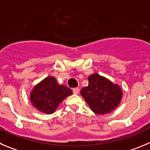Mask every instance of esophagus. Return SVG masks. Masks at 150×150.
<instances>
[{"mask_svg":"<svg viewBox=\"0 0 150 150\" xmlns=\"http://www.w3.org/2000/svg\"><path fill=\"white\" fill-rule=\"evenodd\" d=\"M79 92H80L79 88H75V89H73V93L75 95H78V93H79Z\"/></svg>","mask_w":150,"mask_h":150,"instance_id":"34e87169","label":"esophagus"}]
</instances>
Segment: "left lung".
I'll return each mask as SVG.
<instances>
[{
    "mask_svg": "<svg viewBox=\"0 0 150 150\" xmlns=\"http://www.w3.org/2000/svg\"><path fill=\"white\" fill-rule=\"evenodd\" d=\"M89 84L81 90V95L96 114L110 112L118 106L122 98V91L118 85L94 73L88 78Z\"/></svg>",
    "mask_w": 150,
    "mask_h": 150,
    "instance_id": "obj_1",
    "label": "left lung"
}]
</instances>
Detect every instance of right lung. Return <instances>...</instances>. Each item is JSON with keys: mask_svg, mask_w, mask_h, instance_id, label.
Here are the masks:
<instances>
[{"mask_svg": "<svg viewBox=\"0 0 150 150\" xmlns=\"http://www.w3.org/2000/svg\"><path fill=\"white\" fill-rule=\"evenodd\" d=\"M72 94V89L59 85L55 78L49 76L33 88L30 93V100L39 111L52 114L63 100Z\"/></svg>", "mask_w": 150, "mask_h": 150, "instance_id": "right-lung-1", "label": "right lung"}]
</instances>
